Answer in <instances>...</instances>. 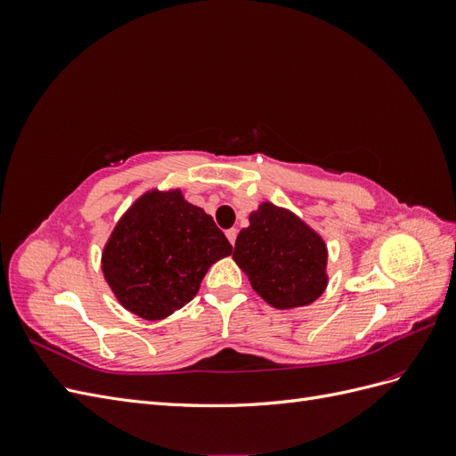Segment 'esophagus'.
<instances>
[{"label":"esophagus","mask_w":456,"mask_h":456,"mask_svg":"<svg viewBox=\"0 0 456 456\" xmlns=\"http://www.w3.org/2000/svg\"><path fill=\"white\" fill-rule=\"evenodd\" d=\"M226 238H228V241L233 245L236 243V238H238V230L236 228H230V230H226Z\"/></svg>","instance_id":"1"}]
</instances>
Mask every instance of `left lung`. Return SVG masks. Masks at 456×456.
Instances as JSON below:
<instances>
[{
  "label": "left lung",
  "instance_id": "obj_1",
  "mask_svg": "<svg viewBox=\"0 0 456 456\" xmlns=\"http://www.w3.org/2000/svg\"><path fill=\"white\" fill-rule=\"evenodd\" d=\"M236 240L233 260L273 308L306 306L327 287V247L298 216L260 203Z\"/></svg>",
  "mask_w": 456,
  "mask_h": 456
}]
</instances>
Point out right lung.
Instances as JSON below:
<instances>
[{
  "label": "right lung",
  "mask_w": 456,
  "mask_h": 456,
  "mask_svg": "<svg viewBox=\"0 0 456 456\" xmlns=\"http://www.w3.org/2000/svg\"><path fill=\"white\" fill-rule=\"evenodd\" d=\"M232 245L211 215L181 190H151L121 216L102 253V272L118 300L144 320H163L196 297Z\"/></svg>",
  "instance_id": "1"
}]
</instances>
